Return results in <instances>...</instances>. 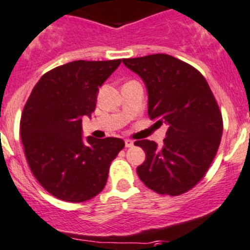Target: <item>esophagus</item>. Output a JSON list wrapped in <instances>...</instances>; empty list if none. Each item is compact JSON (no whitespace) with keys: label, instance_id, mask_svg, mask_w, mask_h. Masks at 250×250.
I'll return each mask as SVG.
<instances>
[{"label":"esophagus","instance_id":"obj_1","mask_svg":"<svg viewBox=\"0 0 250 250\" xmlns=\"http://www.w3.org/2000/svg\"><path fill=\"white\" fill-rule=\"evenodd\" d=\"M125 146H127V148H130V146H134V142L130 141V139H125Z\"/></svg>","mask_w":250,"mask_h":250}]
</instances>
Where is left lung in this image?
<instances>
[{
    "instance_id": "left-lung-1",
    "label": "left lung",
    "mask_w": 250,
    "mask_h": 250,
    "mask_svg": "<svg viewBox=\"0 0 250 250\" xmlns=\"http://www.w3.org/2000/svg\"><path fill=\"white\" fill-rule=\"evenodd\" d=\"M148 88V114L167 123L162 149L148 139L134 146L146 151L137 174L146 188L160 195L188 192L204 179L222 138L220 107L201 72L167 54L123 59Z\"/></svg>"
}]
</instances>
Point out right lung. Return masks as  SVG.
<instances>
[{
    "mask_svg": "<svg viewBox=\"0 0 250 250\" xmlns=\"http://www.w3.org/2000/svg\"><path fill=\"white\" fill-rule=\"evenodd\" d=\"M121 59L76 60L45 72L23 108L21 138L38 183L57 199L83 202L104 190L120 138L83 139V116L96 108L97 91Z\"/></svg>",
    "mask_w": 250,
    "mask_h": 250,
    "instance_id": "1",
    "label": "right lung"
}]
</instances>
